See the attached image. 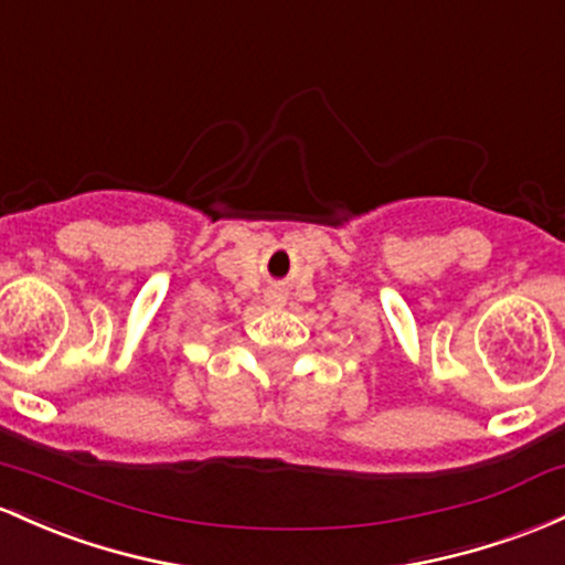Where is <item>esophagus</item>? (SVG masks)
Returning a JSON list of instances; mask_svg holds the SVG:
<instances>
[{
	"instance_id": "esophagus-1",
	"label": "esophagus",
	"mask_w": 565,
	"mask_h": 565,
	"mask_svg": "<svg viewBox=\"0 0 565 565\" xmlns=\"http://www.w3.org/2000/svg\"><path fill=\"white\" fill-rule=\"evenodd\" d=\"M269 301H271V303H275V307H277V303H282V301H285L282 290H269Z\"/></svg>"
}]
</instances>
